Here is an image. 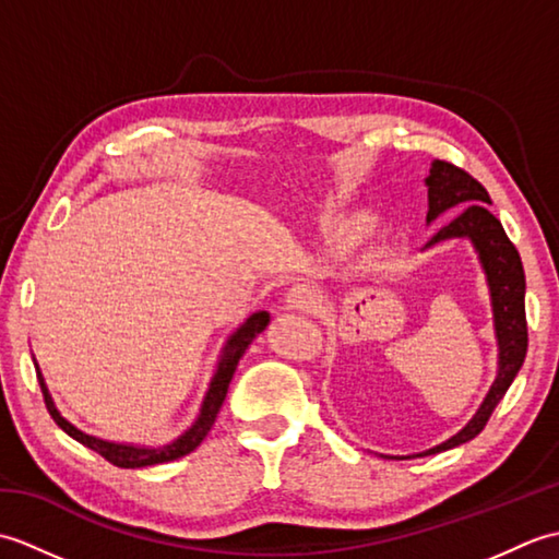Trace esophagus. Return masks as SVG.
I'll use <instances>...</instances> for the list:
<instances>
[{
  "label": "esophagus",
  "mask_w": 559,
  "mask_h": 559,
  "mask_svg": "<svg viewBox=\"0 0 559 559\" xmlns=\"http://www.w3.org/2000/svg\"><path fill=\"white\" fill-rule=\"evenodd\" d=\"M314 302H317V293L310 286H302V283L288 288V293H286V307H288V310L307 312V310H312Z\"/></svg>",
  "instance_id": "1"
}]
</instances>
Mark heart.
<instances>
[{
  "instance_id": "heart-1",
  "label": "heart",
  "mask_w": 559,
  "mask_h": 559,
  "mask_svg": "<svg viewBox=\"0 0 559 559\" xmlns=\"http://www.w3.org/2000/svg\"><path fill=\"white\" fill-rule=\"evenodd\" d=\"M372 228V216L365 211L348 213V216H341L334 225H331V240L338 247H350L370 233Z\"/></svg>"
}]
</instances>
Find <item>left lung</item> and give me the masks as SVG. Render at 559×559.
Listing matches in <instances>:
<instances>
[{"mask_svg": "<svg viewBox=\"0 0 559 559\" xmlns=\"http://www.w3.org/2000/svg\"><path fill=\"white\" fill-rule=\"evenodd\" d=\"M427 187V225L437 221L442 213L459 211L461 213L449 221L444 228H439L432 240L423 249H430L439 242L447 240H468L476 249L480 269L485 273V283L490 290V307H492V326H495V341H497V374L495 382L485 394L478 411L473 418L461 427L456 435L444 439L442 444L432 449L418 451L411 456H384V459H415V456H430L439 451L454 449L468 439L476 437L485 423L490 420L497 403L502 401L507 389L512 386L514 377L519 374L521 365L526 358L528 348V331H526V276L524 266H521V257L516 247L509 242V237L492 213L485 209L490 204V194L485 187L473 180V177L456 168V165L444 160H432L430 175L425 177Z\"/></svg>", "mask_w": 559, "mask_h": 559, "instance_id": "8db88e82", "label": "left lung"}]
</instances>
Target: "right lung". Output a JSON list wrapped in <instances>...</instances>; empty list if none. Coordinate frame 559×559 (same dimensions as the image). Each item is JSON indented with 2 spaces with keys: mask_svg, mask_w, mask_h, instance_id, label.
I'll return each mask as SVG.
<instances>
[{
  "mask_svg": "<svg viewBox=\"0 0 559 559\" xmlns=\"http://www.w3.org/2000/svg\"><path fill=\"white\" fill-rule=\"evenodd\" d=\"M269 322H271L269 312L259 310L254 314H249L245 322L233 331L228 341H225V346L221 348L216 370H213V377H211L209 389L204 394V401H201V408L197 413L194 423L189 425L182 435H177L173 442L160 444V447L112 442V439H103V437L79 430V427L74 423H69L64 415L59 413V408L55 406V399L50 394V389H47V384H45V377L40 372L38 360L33 358V365H35V374H38V382H40V389H43L47 411H50L52 420L59 427H62V430L71 439H76L79 444L93 449L96 454H100L105 461H110L112 466H117V468H146V466H158V463L182 459V456L189 454V451H194L201 442H204L206 435L211 432L213 423H216V418H218V411L223 406L225 394H228V386L233 382L237 362H240L245 350L249 348V343H252L261 334V331L269 326Z\"/></svg>",
  "mask_w": 559,
  "mask_h": 559,
  "instance_id": "add662e5",
  "label": "right lung"
}]
</instances>
